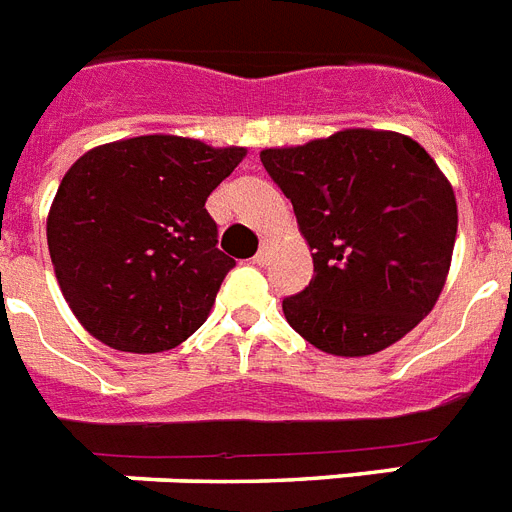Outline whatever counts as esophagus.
<instances>
[{
  "label": "esophagus",
  "mask_w": 512,
  "mask_h": 512,
  "mask_svg": "<svg viewBox=\"0 0 512 512\" xmlns=\"http://www.w3.org/2000/svg\"><path fill=\"white\" fill-rule=\"evenodd\" d=\"M253 261H256L259 267H264V264H267V261H269V240H261V248H259V253L253 256Z\"/></svg>",
  "instance_id": "34e87169"
}]
</instances>
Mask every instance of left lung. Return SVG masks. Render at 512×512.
Masks as SVG:
<instances>
[{"label": "left lung", "mask_w": 512, "mask_h": 512, "mask_svg": "<svg viewBox=\"0 0 512 512\" xmlns=\"http://www.w3.org/2000/svg\"><path fill=\"white\" fill-rule=\"evenodd\" d=\"M312 248L314 277L282 301L290 327L335 357L388 349L431 312L457 237V200L410 137L346 129L261 150Z\"/></svg>", "instance_id": "left-lung-1"}]
</instances>
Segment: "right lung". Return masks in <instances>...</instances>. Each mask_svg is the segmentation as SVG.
Masks as SVG:
<instances>
[{
	"label": "right lung",
	"instance_id": "add662e5",
	"mask_svg": "<svg viewBox=\"0 0 512 512\" xmlns=\"http://www.w3.org/2000/svg\"><path fill=\"white\" fill-rule=\"evenodd\" d=\"M243 155L150 134L94 147L68 169L47 245L65 301L97 341L155 354L206 322L235 267L216 248L206 200Z\"/></svg>",
	"mask_w": 512,
	"mask_h": 512
}]
</instances>
